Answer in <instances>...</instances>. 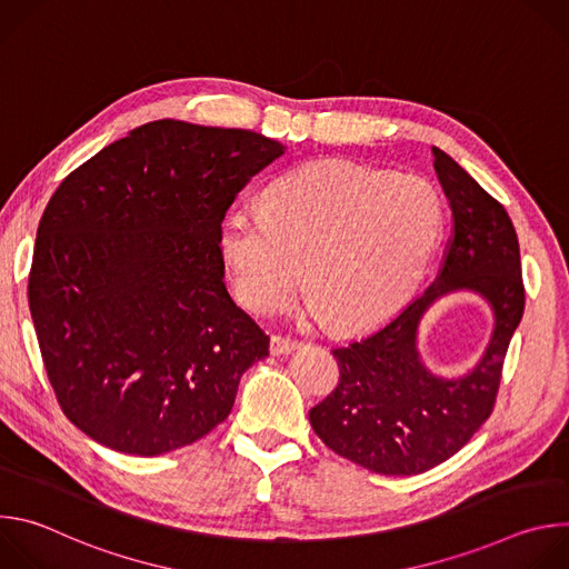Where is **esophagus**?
Here are the masks:
<instances>
[{
    "mask_svg": "<svg viewBox=\"0 0 569 569\" xmlns=\"http://www.w3.org/2000/svg\"><path fill=\"white\" fill-rule=\"evenodd\" d=\"M301 342L299 340H292V338H283V336H272L270 340V351L274 356H281V353H290L295 349H299Z\"/></svg>",
    "mask_w": 569,
    "mask_h": 569,
    "instance_id": "esophagus-1",
    "label": "esophagus"
}]
</instances>
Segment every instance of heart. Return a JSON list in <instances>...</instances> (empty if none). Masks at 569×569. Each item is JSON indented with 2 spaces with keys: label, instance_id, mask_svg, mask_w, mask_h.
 Masks as SVG:
<instances>
[{
  "label": "heart",
  "instance_id": "b5f03b06",
  "mask_svg": "<svg viewBox=\"0 0 569 569\" xmlns=\"http://www.w3.org/2000/svg\"><path fill=\"white\" fill-rule=\"evenodd\" d=\"M441 224V200L423 178L329 159L279 176L261 211H231L220 250L248 308L281 310L303 266L308 310L365 329L412 295Z\"/></svg>",
  "mask_w": 569,
  "mask_h": 569
}]
</instances>
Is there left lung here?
I'll return each mask as SVG.
<instances>
[{"label": "left lung", "instance_id": "left-lung-1", "mask_svg": "<svg viewBox=\"0 0 569 569\" xmlns=\"http://www.w3.org/2000/svg\"><path fill=\"white\" fill-rule=\"evenodd\" d=\"M452 211L437 279L367 336L333 349L338 387L310 410L315 435L340 457L380 475H419L461 450L491 417L509 342L525 312L520 246L507 209L432 148ZM468 289L495 310V333L463 377L432 375L418 353V323L441 296Z\"/></svg>", "mask_w": 569, "mask_h": 569}]
</instances>
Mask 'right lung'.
Returning <instances> with one entry per match:
<instances>
[{
  "mask_svg": "<svg viewBox=\"0 0 569 569\" xmlns=\"http://www.w3.org/2000/svg\"><path fill=\"white\" fill-rule=\"evenodd\" d=\"M286 146L176 119L139 126L69 173L38 224L29 308L64 417L154 457L222 423L270 338L224 288L220 231Z\"/></svg>",
  "mask_w": 569,
  "mask_h": 569,
  "instance_id": "obj_1",
  "label": "right lung"
}]
</instances>
